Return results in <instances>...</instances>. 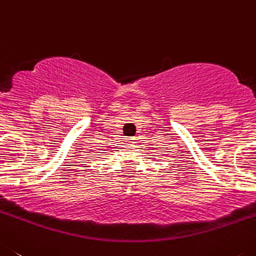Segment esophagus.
<instances>
[{
  "label": "esophagus",
  "instance_id": "obj_1",
  "mask_svg": "<svg viewBox=\"0 0 256 256\" xmlns=\"http://www.w3.org/2000/svg\"><path fill=\"white\" fill-rule=\"evenodd\" d=\"M134 142H135V139H134V138H128V139H126V144H128V146H131Z\"/></svg>",
  "mask_w": 256,
  "mask_h": 256
}]
</instances>
